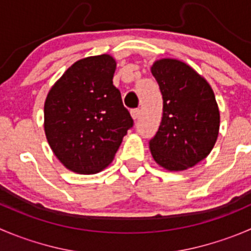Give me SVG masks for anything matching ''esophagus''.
<instances>
[{
	"label": "esophagus",
	"mask_w": 251,
	"mask_h": 251,
	"mask_svg": "<svg viewBox=\"0 0 251 251\" xmlns=\"http://www.w3.org/2000/svg\"><path fill=\"white\" fill-rule=\"evenodd\" d=\"M140 114H141L140 108H136V109H132V110H131V115H132V118L135 119V120H136V119H138Z\"/></svg>",
	"instance_id": "34e87169"
}]
</instances>
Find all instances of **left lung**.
Masks as SVG:
<instances>
[{"mask_svg":"<svg viewBox=\"0 0 251 251\" xmlns=\"http://www.w3.org/2000/svg\"><path fill=\"white\" fill-rule=\"evenodd\" d=\"M152 75L163 98V118L150 150L168 170H185L205 159L220 130V111L210 84L181 61L154 62Z\"/></svg>","mask_w":251,"mask_h":251,"instance_id":"left-lung-1","label":"left lung"}]
</instances>
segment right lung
I'll list each match as a JSON object with an SVG mask.
<instances>
[{
  "mask_svg": "<svg viewBox=\"0 0 251 251\" xmlns=\"http://www.w3.org/2000/svg\"><path fill=\"white\" fill-rule=\"evenodd\" d=\"M115 67L109 55L82 58L46 97L44 127L49 145L67 169L78 174L104 169L133 126L113 84Z\"/></svg>",
  "mask_w": 251,
  "mask_h": 251,
  "instance_id": "obj_1",
  "label": "right lung"
}]
</instances>
